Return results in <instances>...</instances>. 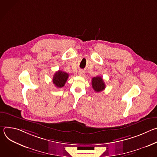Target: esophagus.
<instances>
[{"instance_id":"1","label":"esophagus","mask_w":157,"mask_h":157,"mask_svg":"<svg viewBox=\"0 0 157 157\" xmlns=\"http://www.w3.org/2000/svg\"><path fill=\"white\" fill-rule=\"evenodd\" d=\"M78 74H79V75L80 76L84 77V76H85V73H84V71H82V70H80V71H79Z\"/></svg>"}]
</instances>
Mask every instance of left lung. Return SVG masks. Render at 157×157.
Listing matches in <instances>:
<instances>
[{
	"label": "left lung",
	"mask_w": 157,
	"mask_h": 157,
	"mask_svg": "<svg viewBox=\"0 0 157 157\" xmlns=\"http://www.w3.org/2000/svg\"><path fill=\"white\" fill-rule=\"evenodd\" d=\"M92 86L94 90L97 93L103 91L105 88V85L104 80L101 76L94 77L92 79Z\"/></svg>",
	"instance_id": "obj_1"
}]
</instances>
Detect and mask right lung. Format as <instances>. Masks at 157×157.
<instances>
[{
    "label": "right lung",
    "mask_w": 157,
    "mask_h": 157,
    "mask_svg": "<svg viewBox=\"0 0 157 157\" xmlns=\"http://www.w3.org/2000/svg\"><path fill=\"white\" fill-rule=\"evenodd\" d=\"M68 77L69 75L68 73L59 70L56 71L53 75V82L55 86L58 88H61L64 86Z\"/></svg>",
    "instance_id": "1"
}]
</instances>
